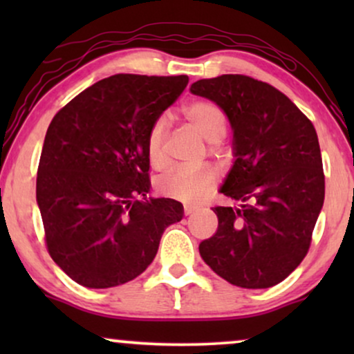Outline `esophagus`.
Segmentation results:
<instances>
[{
	"label": "esophagus",
	"mask_w": 354,
	"mask_h": 354,
	"mask_svg": "<svg viewBox=\"0 0 354 354\" xmlns=\"http://www.w3.org/2000/svg\"><path fill=\"white\" fill-rule=\"evenodd\" d=\"M196 209L195 207H192V206H185V209H183V212H185V216H190V214H193V212H195Z\"/></svg>",
	"instance_id": "34e87169"
}]
</instances>
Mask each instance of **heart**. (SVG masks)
I'll list each match as a JSON object with an SVG mask.
<instances>
[{"mask_svg": "<svg viewBox=\"0 0 354 354\" xmlns=\"http://www.w3.org/2000/svg\"><path fill=\"white\" fill-rule=\"evenodd\" d=\"M183 114L193 129L207 142L217 143L227 135L229 120L224 109L211 100H196L185 106ZM166 138L167 119L159 118L149 129L147 138V153L153 167H162L166 162ZM216 172L209 167L190 171V169H176L158 178V192L164 196L176 198L185 203H196L207 195L216 185Z\"/></svg>", "mask_w": 354, "mask_h": 354, "instance_id": "heart-1", "label": "heart"}]
</instances>
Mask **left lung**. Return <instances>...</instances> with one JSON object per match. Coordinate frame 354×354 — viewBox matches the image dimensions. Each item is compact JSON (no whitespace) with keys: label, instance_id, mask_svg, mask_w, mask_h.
Listing matches in <instances>:
<instances>
[{"label":"left lung","instance_id":"left-lung-1","mask_svg":"<svg viewBox=\"0 0 354 354\" xmlns=\"http://www.w3.org/2000/svg\"><path fill=\"white\" fill-rule=\"evenodd\" d=\"M190 90L230 120L236 159L221 193L240 203L212 207L219 225L200 243L201 258L236 287H274L308 254L324 205L316 129L288 96L253 77L225 74Z\"/></svg>","mask_w":354,"mask_h":354}]
</instances>
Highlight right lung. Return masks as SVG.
Masks as SVG:
<instances>
[{
	"mask_svg": "<svg viewBox=\"0 0 354 354\" xmlns=\"http://www.w3.org/2000/svg\"><path fill=\"white\" fill-rule=\"evenodd\" d=\"M187 84V75L115 74L53 118L37 203L48 253L74 282L88 288L130 282L151 264L162 232L182 219V203L147 200V138Z\"/></svg>",
	"mask_w": 354,
	"mask_h": 354,
	"instance_id": "right-lung-1",
	"label": "right lung"
}]
</instances>
